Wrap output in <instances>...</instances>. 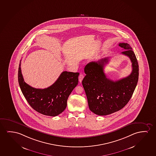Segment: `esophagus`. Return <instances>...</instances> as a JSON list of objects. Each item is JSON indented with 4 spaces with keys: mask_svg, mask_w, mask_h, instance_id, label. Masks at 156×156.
<instances>
[{
    "mask_svg": "<svg viewBox=\"0 0 156 156\" xmlns=\"http://www.w3.org/2000/svg\"><path fill=\"white\" fill-rule=\"evenodd\" d=\"M83 75L82 74H80L79 75V81L80 82H81L82 80L83 79Z\"/></svg>",
    "mask_w": 156,
    "mask_h": 156,
    "instance_id": "esophagus-1",
    "label": "esophagus"
}]
</instances>
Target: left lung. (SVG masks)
Returning <instances> with one entry per match:
<instances>
[{"label": "left lung", "instance_id": "left-lung-1", "mask_svg": "<svg viewBox=\"0 0 156 156\" xmlns=\"http://www.w3.org/2000/svg\"><path fill=\"white\" fill-rule=\"evenodd\" d=\"M119 45L125 50L121 53L132 62V72L129 76L115 81L107 78L104 67L109 58L90 62L84 67L86 75L82 83L89 109L98 115H106L122 109L129 101L137 84L139 68L136 55L129 44L122 43Z\"/></svg>", "mask_w": 156, "mask_h": 156}]
</instances>
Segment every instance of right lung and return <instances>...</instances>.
Listing matches in <instances>:
<instances>
[{"mask_svg": "<svg viewBox=\"0 0 156 156\" xmlns=\"http://www.w3.org/2000/svg\"><path fill=\"white\" fill-rule=\"evenodd\" d=\"M21 61L18 70V81L22 94L31 107L37 112L48 116H57L62 113L67 106L68 97L78 84L79 73L64 71L48 88L36 89L24 81Z\"/></svg>", "mask_w": 156, "mask_h": 156, "instance_id": "add662e5", "label": "right lung"}]
</instances>
